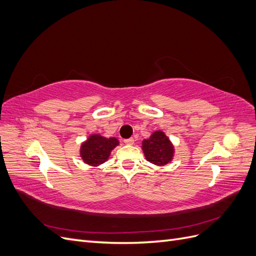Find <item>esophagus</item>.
I'll list each match as a JSON object with an SVG mask.
<instances>
[{"mask_svg": "<svg viewBox=\"0 0 256 256\" xmlns=\"http://www.w3.org/2000/svg\"><path fill=\"white\" fill-rule=\"evenodd\" d=\"M124 142H125V144H127V145H132L134 143V140L132 138H126V140H124Z\"/></svg>", "mask_w": 256, "mask_h": 256, "instance_id": "1", "label": "esophagus"}]
</instances>
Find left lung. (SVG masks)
I'll use <instances>...</instances> for the list:
<instances>
[{"label": "left lung", "mask_w": 256, "mask_h": 256, "mask_svg": "<svg viewBox=\"0 0 256 256\" xmlns=\"http://www.w3.org/2000/svg\"><path fill=\"white\" fill-rule=\"evenodd\" d=\"M142 150L147 161L159 166L172 162L175 154V147L168 136L162 130L154 131L148 138L142 141Z\"/></svg>", "instance_id": "8db88e82"}]
</instances>
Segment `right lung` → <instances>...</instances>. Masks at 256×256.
Masks as SVG:
<instances>
[{
  "label": "right lung",
  "mask_w": 256,
  "mask_h": 256,
  "mask_svg": "<svg viewBox=\"0 0 256 256\" xmlns=\"http://www.w3.org/2000/svg\"><path fill=\"white\" fill-rule=\"evenodd\" d=\"M120 144L118 138H106L99 134H92L80 146V157L84 164L99 166L109 159L111 152Z\"/></svg>",
  "instance_id": "obj_1"
}]
</instances>
